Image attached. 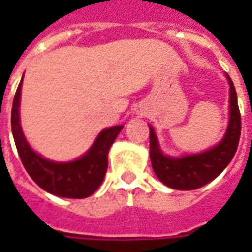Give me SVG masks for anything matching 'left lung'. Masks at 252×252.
I'll return each mask as SVG.
<instances>
[{"label": "left lung", "mask_w": 252, "mask_h": 252, "mask_svg": "<svg viewBox=\"0 0 252 252\" xmlns=\"http://www.w3.org/2000/svg\"><path fill=\"white\" fill-rule=\"evenodd\" d=\"M229 82V124L222 140L205 153L171 158L162 154L153 126H150V158L154 173L164 185L177 190H194L209 184L232 160L238 150L242 123L236 90L232 79Z\"/></svg>", "instance_id": "left-lung-1"}]
</instances>
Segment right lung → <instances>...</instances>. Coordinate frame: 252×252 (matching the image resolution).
I'll use <instances>...</instances> for the list:
<instances>
[{"label":"right lung","mask_w":252,"mask_h":252,"mask_svg":"<svg viewBox=\"0 0 252 252\" xmlns=\"http://www.w3.org/2000/svg\"><path fill=\"white\" fill-rule=\"evenodd\" d=\"M23 78L16 90L12 106V132L20 159L27 173L41 189L66 198H85L93 194L102 184L108 169V153L123 126L104 129L83 157L77 160L59 163L44 159L36 154L25 139L20 126V97Z\"/></svg>","instance_id":"obj_1"}]
</instances>
